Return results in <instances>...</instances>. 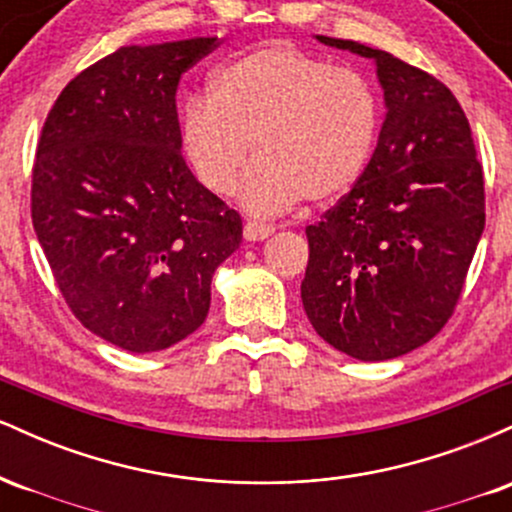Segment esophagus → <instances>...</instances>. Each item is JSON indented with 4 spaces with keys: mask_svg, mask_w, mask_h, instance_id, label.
Masks as SVG:
<instances>
[{
    "mask_svg": "<svg viewBox=\"0 0 512 512\" xmlns=\"http://www.w3.org/2000/svg\"><path fill=\"white\" fill-rule=\"evenodd\" d=\"M274 233V226H267V223L248 221L243 226V236L248 243H260V240H267Z\"/></svg>",
    "mask_w": 512,
    "mask_h": 512,
    "instance_id": "obj_1",
    "label": "esophagus"
}]
</instances>
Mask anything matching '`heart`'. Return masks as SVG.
<instances>
[{"label": "heart", "instance_id": "obj_1", "mask_svg": "<svg viewBox=\"0 0 512 512\" xmlns=\"http://www.w3.org/2000/svg\"><path fill=\"white\" fill-rule=\"evenodd\" d=\"M383 103L366 74L296 45L264 43L221 64L209 98H192L182 149L202 185L228 195L252 154L240 204L255 216L342 199L366 173Z\"/></svg>", "mask_w": 512, "mask_h": 512}]
</instances>
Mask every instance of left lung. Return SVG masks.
I'll list each match as a JSON object with an SVG mask.
<instances>
[{"mask_svg":"<svg viewBox=\"0 0 512 512\" xmlns=\"http://www.w3.org/2000/svg\"><path fill=\"white\" fill-rule=\"evenodd\" d=\"M317 40L375 62L387 113L363 178L305 228L303 308L337 351L387 361L436 337L455 310L484 233V173L436 76L354 40Z\"/></svg>","mask_w":512,"mask_h":512,"instance_id":"1","label":"left lung"}]
</instances>
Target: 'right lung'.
<instances>
[{"instance_id":"1","label":"right lung","mask_w":512,"mask_h":512,"mask_svg":"<svg viewBox=\"0 0 512 512\" xmlns=\"http://www.w3.org/2000/svg\"><path fill=\"white\" fill-rule=\"evenodd\" d=\"M216 38L125 45L74 76L33 166V228L64 301L105 342L151 354L207 320L243 221L182 158L175 91Z\"/></svg>"}]
</instances>
